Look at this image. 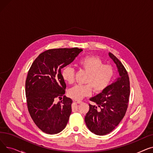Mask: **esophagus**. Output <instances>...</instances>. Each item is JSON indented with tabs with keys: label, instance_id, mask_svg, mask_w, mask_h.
I'll use <instances>...</instances> for the list:
<instances>
[{
	"label": "esophagus",
	"instance_id": "34e87169",
	"mask_svg": "<svg viewBox=\"0 0 153 153\" xmlns=\"http://www.w3.org/2000/svg\"><path fill=\"white\" fill-rule=\"evenodd\" d=\"M75 102H76L77 103H83L82 101H80V100H76Z\"/></svg>",
	"mask_w": 153,
	"mask_h": 153
}]
</instances>
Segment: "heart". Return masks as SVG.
Segmentation results:
<instances>
[{"label":"heart","mask_w":153,"mask_h":153,"mask_svg":"<svg viewBox=\"0 0 153 153\" xmlns=\"http://www.w3.org/2000/svg\"><path fill=\"white\" fill-rule=\"evenodd\" d=\"M78 66L88 72L84 85H76L68 91L70 97L75 100H81L89 95L94 89L96 93L105 90L110 84L114 76V70L111 66L103 64L102 61L97 56H86L77 62ZM63 80L68 84L74 82V69L68 66L61 72Z\"/></svg>","instance_id":"heart-1"}]
</instances>
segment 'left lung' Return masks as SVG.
Returning <instances> with one entry per match:
<instances>
[{"label": "left lung", "mask_w": 153, "mask_h": 153, "mask_svg": "<svg viewBox=\"0 0 153 153\" xmlns=\"http://www.w3.org/2000/svg\"><path fill=\"white\" fill-rule=\"evenodd\" d=\"M108 56L116 64L119 77L105 90L90 99L97 106L89 104V110L85 117L89 130L100 136L113 131L122 121L128 108L130 92L129 77L125 67L113 54L108 53Z\"/></svg>", "instance_id": "1"}]
</instances>
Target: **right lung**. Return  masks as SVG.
Segmentation results:
<instances>
[{
  "label": "right lung",
  "mask_w": 153,
  "mask_h": 153,
  "mask_svg": "<svg viewBox=\"0 0 153 153\" xmlns=\"http://www.w3.org/2000/svg\"><path fill=\"white\" fill-rule=\"evenodd\" d=\"M82 51L78 48L48 50L38 56L28 72L25 94L28 111L36 125L47 134L61 132L68 122L72 100L64 95L66 85L61 69ZM62 95L63 100L55 103V99Z\"/></svg>",
  "instance_id": "obj_1"
}]
</instances>
